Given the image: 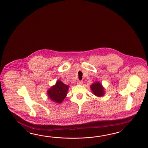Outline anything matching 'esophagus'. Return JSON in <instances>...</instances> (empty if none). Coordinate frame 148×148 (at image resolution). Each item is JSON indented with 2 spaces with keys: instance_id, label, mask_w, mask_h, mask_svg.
<instances>
[{
  "instance_id": "obj_1",
  "label": "esophagus",
  "mask_w": 148,
  "mask_h": 148,
  "mask_svg": "<svg viewBox=\"0 0 148 148\" xmlns=\"http://www.w3.org/2000/svg\"><path fill=\"white\" fill-rule=\"evenodd\" d=\"M82 83H83V82L82 80H78L77 82V84L78 85H82Z\"/></svg>"
}]
</instances>
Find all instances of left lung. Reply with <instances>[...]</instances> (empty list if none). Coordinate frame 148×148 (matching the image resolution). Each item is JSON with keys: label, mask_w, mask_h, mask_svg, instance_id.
I'll return each mask as SVG.
<instances>
[{"label": "left lung", "mask_w": 148, "mask_h": 148, "mask_svg": "<svg viewBox=\"0 0 148 148\" xmlns=\"http://www.w3.org/2000/svg\"><path fill=\"white\" fill-rule=\"evenodd\" d=\"M94 94L98 97H101L104 94V88L99 82H95L90 86Z\"/></svg>", "instance_id": "8db88e82"}]
</instances>
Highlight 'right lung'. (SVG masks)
Listing matches in <instances>:
<instances>
[{"label":"right lung","mask_w":148,"mask_h":148,"mask_svg":"<svg viewBox=\"0 0 148 148\" xmlns=\"http://www.w3.org/2000/svg\"><path fill=\"white\" fill-rule=\"evenodd\" d=\"M69 86L64 84L60 80L47 91V94L52 101L57 103H61L66 97Z\"/></svg>","instance_id":"add662e5"}]
</instances>
